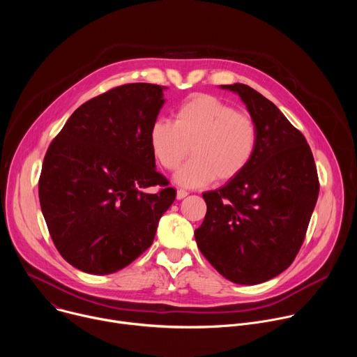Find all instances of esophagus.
Instances as JSON below:
<instances>
[{
	"instance_id": "esophagus-1",
	"label": "esophagus",
	"mask_w": 357,
	"mask_h": 357,
	"mask_svg": "<svg viewBox=\"0 0 357 357\" xmlns=\"http://www.w3.org/2000/svg\"><path fill=\"white\" fill-rule=\"evenodd\" d=\"M188 195H189V193H188L186 190H183V189H178V190H176V199H178V200L186 197Z\"/></svg>"
}]
</instances>
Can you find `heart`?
Instances as JSON below:
<instances>
[{
    "label": "heart",
    "instance_id": "b5f03b06",
    "mask_svg": "<svg viewBox=\"0 0 357 357\" xmlns=\"http://www.w3.org/2000/svg\"><path fill=\"white\" fill-rule=\"evenodd\" d=\"M148 142L158 164L175 171V181L186 188L206 186L215 179L227 182L252 161L259 146V127L251 116L212 94L189 97L175 112V120L157 119Z\"/></svg>",
    "mask_w": 357,
    "mask_h": 357
}]
</instances>
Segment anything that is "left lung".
Wrapping results in <instances>:
<instances>
[{
	"label": "left lung",
	"instance_id": "1",
	"mask_svg": "<svg viewBox=\"0 0 357 357\" xmlns=\"http://www.w3.org/2000/svg\"><path fill=\"white\" fill-rule=\"evenodd\" d=\"M237 93L259 127L250 165L218 190L203 193L208 212L195 238L205 259L229 281H268L295 260L319 193L312 151L278 107L247 84Z\"/></svg>",
	"mask_w": 357,
	"mask_h": 357
}]
</instances>
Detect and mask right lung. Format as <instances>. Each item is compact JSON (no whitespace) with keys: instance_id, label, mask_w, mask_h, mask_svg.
I'll return each mask as SVG.
<instances>
[{"instance_id":"right-lung-1","label":"right lung","mask_w":357,"mask_h":357,"mask_svg":"<svg viewBox=\"0 0 357 357\" xmlns=\"http://www.w3.org/2000/svg\"><path fill=\"white\" fill-rule=\"evenodd\" d=\"M164 89L128 83L90 98L46 151L40 209L55 247L77 270L105 275L131 264L175 200L148 142ZM152 185L162 189L144 192Z\"/></svg>"}]
</instances>
